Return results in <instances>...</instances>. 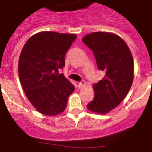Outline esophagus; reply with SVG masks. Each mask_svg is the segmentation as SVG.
I'll list each match as a JSON object with an SVG mask.
<instances>
[{
    "mask_svg": "<svg viewBox=\"0 0 152 152\" xmlns=\"http://www.w3.org/2000/svg\"><path fill=\"white\" fill-rule=\"evenodd\" d=\"M85 84H86L85 81H84V80H81L80 82L78 83V88H82V87H84V86L85 85Z\"/></svg>",
    "mask_w": 152,
    "mask_h": 152,
    "instance_id": "1",
    "label": "esophagus"
}]
</instances>
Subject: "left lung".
Masks as SVG:
<instances>
[{"label": "left lung", "instance_id": "8db88e82", "mask_svg": "<svg viewBox=\"0 0 152 152\" xmlns=\"http://www.w3.org/2000/svg\"><path fill=\"white\" fill-rule=\"evenodd\" d=\"M83 42L91 49L99 70L105 76L94 84V98L88 107L96 113H107L117 107L128 94L134 76L133 58L124 40L106 32L85 36Z\"/></svg>", "mask_w": 152, "mask_h": 152}]
</instances>
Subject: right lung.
<instances>
[{"instance_id":"right-lung-1","label":"right lung","mask_w":152,"mask_h":152,"mask_svg":"<svg viewBox=\"0 0 152 152\" xmlns=\"http://www.w3.org/2000/svg\"><path fill=\"white\" fill-rule=\"evenodd\" d=\"M75 34L41 32L24 45L18 64L19 77L28 100L42 114L56 116L67 107L75 86L59 71Z\"/></svg>"}]
</instances>
